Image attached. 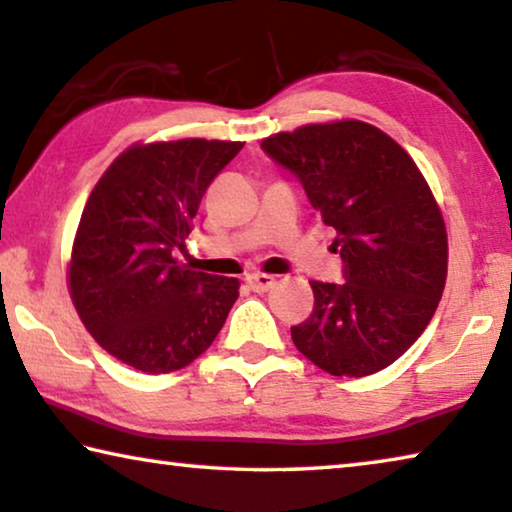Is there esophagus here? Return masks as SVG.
<instances>
[{
	"instance_id": "34e87169",
	"label": "esophagus",
	"mask_w": 512,
	"mask_h": 512,
	"mask_svg": "<svg viewBox=\"0 0 512 512\" xmlns=\"http://www.w3.org/2000/svg\"><path fill=\"white\" fill-rule=\"evenodd\" d=\"M247 286L254 290V293H267L274 283H277V279L272 277V274H263V272H254V274H247Z\"/></svg>"
}]
</instances>
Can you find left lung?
Returning <instances> with one entry per match:
<instances>
[{
  "mask_svg": "<svg viewBox=\"0 0 512 512\" xmlns=\"http://www.w3.org/2000/svg\"><path fill=\"white\" fill-rule=\"evenodd\" d=\"M293 171L345 263L341 286L311 281L313 311L290 327L295 348L336 377L391 366L442 300L448 238L430 185L403 146L371 123H309L263 139Z\"/></svg>",
  "mask_w": 512,
  "mask_h": 512,
  "instance_id": "8db88e82",
  "label": "left lung"
}]
</instances>
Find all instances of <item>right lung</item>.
I'll use <instances>...</instances> for the list:
<instances>
[{
    "label": "right lung",
    "mask_w": 512,
    "mask_h": 512,
    "mask_svg": "<svg viewBox=\"0 0 512 512\" xmlns=\"http://www.w3.org/2000/svg\"><path fill=\"white\" fill-rule=\"evenodd\" d=\"M245 141L135 144L93 187L68 263L77 316L102 350L141 373H171L203 355L240 281L194 272L185 249L208 185Z\"/></svg>",
    "instance_id": "right-lung-1"
}]
</instances>
